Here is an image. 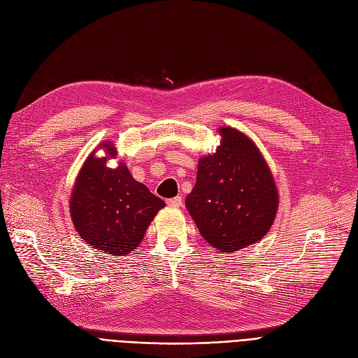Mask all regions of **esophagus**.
Wrapping results in <instances>:
<instances>
[{
	"instance_id": "esophagus-1",
	"label": "esophagus",
	"mask_w": 358,
	"mask_h": 358,
	"mask_svg": "<svg viewBox=\"0 0 358 358\" xmlns=\"http://www.w3.org/2000/svg\"><path fill=\"white\" fill-rule=\"evenodd\" d=\"M168 206H171V208H180L181 205H182V197L181 196H177V197H174V199H169L168 201Z\"/></svg>"
}]
</instances>
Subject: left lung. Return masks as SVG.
Wrapping results in <instances>:
<instances>
[{
	"mask_svg": "<svg viewBox=\"0 0 358 358\" xmlns=\"http://www.w3.org/2000/svg\"><path fill=\"white\" fill-rule=\"evenodd\" d=\"M221 146L201 157L185 206L201 237L222 253L250 245L271 229L278 190L257 146L244 133L221 127Z\"/></svg>",
	"mask_w": 358,
	"mask_h": 358,
	"instance_id": "1",
	"label": "left lung"
}]
</instances>
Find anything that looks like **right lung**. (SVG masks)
I'll list each match as a JSON object with an SVG mask.
<instances>
[{
  "instance_id": "add662e5",
  "label": "right lung",
  "mask_w": 358,
  "mask_h": 358,
  "mask_svg": "<svg viewBox=\"0 0 358 358\" xmlns=\"http://www.w3.org/2000/svg\"><path fill=\"white\" fill-rule=\"evenodd\" d=\"M106 157L89 155L76 178L70 199L71 220L79 236L93 248L126 256L142 243L155 215L165 206L145 184L136 181L129 168H110L117 157L113 143H102Z\"/></svg>"
}]
</instances>
